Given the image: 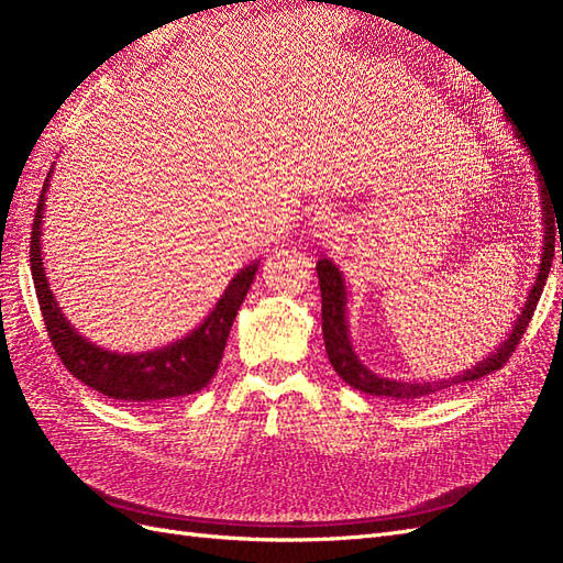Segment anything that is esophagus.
<instances>
[{
	"label": "esophagus",
	"instance_id": "esophagus-1",
	"mask_svg": "<svg viewBox=\"0 0 563 563\" xmlns=\"http://www.w3.org/2000/svg\"><path fill=\"white\" fill-rule=\"evenodd\" d=\"M310 225H312V234L317 236V240L327 242V244L338 242L340 230H343V228H340L338 218L333 213H319V216H314Z\"/></svg>",
	"mask_w": 563,
	"mask_h": 563
}]
</instances>
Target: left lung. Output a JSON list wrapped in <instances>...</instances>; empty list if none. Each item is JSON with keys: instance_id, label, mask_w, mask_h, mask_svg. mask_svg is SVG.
Listing matches in <instances>:
<instances>
[{"instance_id": "left-lung-1", "label": "left lung", "mask_w": 563, "mask_h": 563, "mask_svg": "<svg viewBox=\"0 0 563 563\" xmlns=\"http://www.w3.org/2000/svg\"><path fill=\"white\" fill-rule=\"evenodd\" d=\"M515 135L521 141V145L526 147L528 155L536 159V152L531 147V143L526 141V135L517 129ZM538 174V187H540V211H542V253H540V265H538V275L536 282L528 291V298L521 308V314H517V321L512 331L507 333V338L503 343L493 350L484 360L457 373V376H449V378H439V380H391V378H383L378 373H373L368 366H364V362L360 360V354L354 352L352 347V338H350V327H347V286H345V277L343 272L338 269V265L329 258L317 261V277H319V288H321V331H323V345H327V354L329 362L335 368V373L343 378L350 387L366 391V395L373 397H389V399H420V397H430L437 395L441 389H449L453 385H463L470 380H479L484 378L486 373L498 371L509 356H512L515 347L519 345V340L528 327V321L533 317L536 305L540 300V294L544 288V282H548L550 267H552V258H554V213L552 203H550V192H548V180H542L544 174L538 164L536 168ZM559 223V220H556ZM561 263H563V244H561Z\"/></svg>"}]
</instances>
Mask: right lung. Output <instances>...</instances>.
<instances>
[{
  "label": "right lung",
  "instance_id": "right-lung-1",
  "mask_svg": "<svg viewBox=\"0 0 563 563\" xmlns=\"http://www.w3.org/2000/svg\"><path fill=\"white\" fill-rule=\"evenodd\" d=\"M51 174H54V166H51L44 180L35 223H32L30 269L32 279H35L37 300L48 338L65 368L84 385L100 391V395L133 404H157L166 399H178L195 395L201 387H207L216 376L220 360H223L232 321L249 294L261 261H253L244 269L236 272L209 317L185 338L176 340V343L139 354H119L100 347L91 343L87 335L77 333L70 319L58 308V300L54 291H51L46 277L42 258V218Z\"/></svg>",
  "mask_w": 563,
  "mask_h": 563
}]
</instances>
